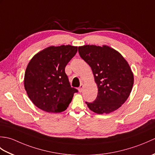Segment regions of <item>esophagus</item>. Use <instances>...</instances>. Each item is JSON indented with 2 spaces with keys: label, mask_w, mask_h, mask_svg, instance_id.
Instances as JSON below:
<instances>
[{
  "label": "esophagus",
  "mask_w": 155,
  "mask_h": 155,
  "mask_svg": "<svg viewBox=\"0 0 155 155\" xmlns=\"http://www.w3.org/2000/svg\"><path fill=\"white\" fill-rule=\"evenodd\" d=\"M83 84H81L80 85L79 88H78V91H79L80 93H81V92L83 91Z\"/></svg>",
  "instance_id": "obj_1"
}]
</instances>
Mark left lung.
Here are the masks:
<instances>
[{
    "label": "left lung",
    "instance_id": "8db88e82",
    "mask_svg": "<svg viewBox=\"0 0 155 155\" xmlns=\"http://www.w3.org/2000/svg\"><path fill=\"white\" fill-rule=\"evenodd\" d=\"M81 57L90 66L97 84L98 94L88 107L97 114L117 110L129 97L134 76L129 64L119 52L108 46L84 45L78 47Z\"/></svg>",
    "mask_w": 155,
    "mask_h": 155
}]
</instances>
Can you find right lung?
<instances>
[{"label": "right lung", "mask_w": 155, "mask_h": 155, "mask_svg": "<svg viewBox=\"0 0 155 155\" xmlns=\"http://www.w3.org/2000/svg\"><path fill=\"white\" fill-rule=\"evenodd\" d=\"M77 52L74 46H51L32 58L26 68L24 85L36 107L53 113L67 109L78 91L71 87L64 70Z\"/></svg>", "instance_id": "right-lung-1"}]
</instances>
